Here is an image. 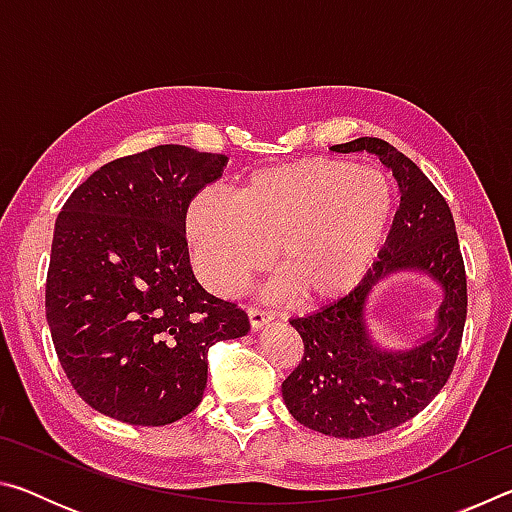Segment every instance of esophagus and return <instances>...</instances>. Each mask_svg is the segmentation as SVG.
I'll use <instances>...</instances> for the list:
<instances>
[{
  "instance_id": "1",
  "label": "esophagus",
  "mask_w": 512,
  "mask_h": 512,
  "mask_svg": "<svg viewBox=\"0 0 512 512\" xmlns=\"http://www.w3.org/2000/svg\"><path fill=\"white\" fill-rule=\"evenodd\" d=\"M246 311H248L250 327H253V329H259V327H264L266 323H271V314H268V311H264V309L250 305V307H246Z\"/></svg>"
}]
</instances>
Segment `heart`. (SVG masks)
Wrapping results in <instances>:
<instances>
[{
	"label": "heart",
	"instance_id": "1",
	"mask_svg": "<svg viewBox=\"0 0 512 512\" xmlns=\"http://www.w3.org/2000/svg\"><path fill=\"white\" fill-rule=\"evenodd\" d=\"M395 214L386 173L332 158L259 169L235 194H196L185 230L203 282L237 293L271 262L275 293L296 291L305 305L348 293L375 262Z\"/></svg>",
	"mask_w": 512,
	"mask_h": 512
}]
</instances>
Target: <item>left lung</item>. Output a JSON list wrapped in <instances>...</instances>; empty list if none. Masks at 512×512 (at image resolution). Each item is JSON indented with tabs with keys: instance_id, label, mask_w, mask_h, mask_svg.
<instances>
[{
	"instance_id": "obj_1",
	"label": "left lung",
	"mask_w": 512,
	"mask_h": 512,
	"mask_svg": "<svg viewBox=\"0 0 512 512\" xmlns=\"http://www.w3.org/2000/svg\"><path fill=\"white\" fill-rule=\"evenodd\" d=\"M336 153L368 151L393 171L402 203L379 259L348 296L314 314L293 318L305 354L282 381L289 413L334 438H368L418 415L447 384L461 350L467 316V277L452 210L443 194L379 137L332 146ZM400 270H422L446 291L437 329L411 351L377 349L365 327V300L376 282Z\"/></svg>"
}]
</instances>
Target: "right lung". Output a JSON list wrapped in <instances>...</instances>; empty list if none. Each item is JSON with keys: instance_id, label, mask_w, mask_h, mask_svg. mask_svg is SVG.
<instances>
[{"instance_id": "1", "label": "right lung", "mask_w": 512, "mask_h": 512, "mask_svg": "<svg viewBox=\"0 0 512 512\" xmlns=\"http://www.w3.org/2000/svg\"><path fill=\"white\" fill-rule=\"evenodd\" d=\"M228 158L160 144L103 164L60 210L45 309L69 384L94 411L162 427L203 400L207 350L246 336L189 266L185 214Z\"/></svg>"}]
</instances>
